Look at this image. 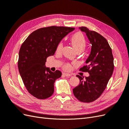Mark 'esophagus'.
<instances>
[{
	"instance_id": "1",
	"label": "esophagus",
	"mask_w": 129,
	"mask_h": 129,
	"mask_svg": "<svg viewBox=\"0 0 129 129\" xmlns=\"http://www.w3.org/2000/svg\"><path fill=\"white\" fill-rule=\"evenodd\" d=\"M63 75H65L66 76H67V77H70V76H72L71 74H70L69 73H63Z\"/></svg>"
}]
</instances>
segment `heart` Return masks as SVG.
I'll use <instances>...</instances> for the list:
<instances>
[{"label": "heart", "mask_w": 129, "mask_h": 129, "mask_svg": "<svg viewBox=\"0 0 129 129\" xmlns=\"http://www.w3.org/2000/svg\"><path fill=\"white\" fill-rule=\"evenodd\" d=\"M72 43L73 47L76 50H83L86 47V41L83 36L81 33H77L73 36L72 38ZM63 47V44L62 42H60L58 44L56 47V51L57 53H60ZM63 68L66 70H70L72 68V66L70 63H67L64 64Z\"/></svg>", "instance_id": "obj_1"}]
</instances>
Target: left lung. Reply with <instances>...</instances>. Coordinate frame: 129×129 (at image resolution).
<instances>
[{
    "instance_id": "8db88e82",
    "label": "left lung",
    "mask_w": 129,
    "mask_h": 129,
    "mask_svg": "<svg viewBox=\"0 0 129 129\" xmlns=\"http://www.w3.org/2000/svg\"><path fill=\"white\" fill-rule=\"evenodd\" d=\"M80 29L86 33L91 44L89 56L85 61L87 64L80 71L88 72V77L77 75L80 84L73 89L74 95L82 102L90 103L101 96L107 87L114 69L112 50L106 39L97 32L89 30L86 27Z\"/></svg>"
}]
</instances>
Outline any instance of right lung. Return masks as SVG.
Segmentation results:
<instances>
[{
  "label": "right lung",
  "instance_id": "1",
  "mask_svg": "<svg viewBox=\"0 0 129 129\" xmlns=\"http://www.w3.org/2000/svg\"><path fill=\"white\" fill-rule=\"evenodd\" d=\"M73 27L49 26L37 29L22 43L19 53L18 66L28 92L38 99H46L54 91V83L60 78V71L53 72L46 68L47 58L53 55L57 46Z\"/></svg>",
  "mask_w": 129,
  "mask_h": 129
}]
</instances>
